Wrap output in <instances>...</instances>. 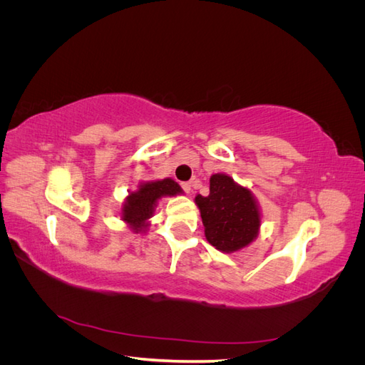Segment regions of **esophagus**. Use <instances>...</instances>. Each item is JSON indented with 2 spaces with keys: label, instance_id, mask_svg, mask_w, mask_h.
<instances>
[{
  "label": "esophagus",
  "instance_id": "obj_1",
  "mask_svg": "<svg viewBox=\"0 0 365 365\" xmlns=\"http://www.w3.org/2000/svg\"><path fill=\"white\" fill-rule=\"evenodd\" d=\"M181 187H182V190H184L185 193H190L193 185H192V182H182V184H181Z\"/></svg>",
  "mask_w": 365,
  "mask_h": 365
}]
</instances>
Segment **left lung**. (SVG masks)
I'll return each mask as SVG.
<instances>
[{
    "instance_id": "left-lung-1",
    "label": "left lung",
    "mask_w": 365,
    "mask_h": 365,
    "mask_svg": "<svg viewBox=\"0 0 365 365\" xmlns=\"http://www.w3.org/2000/svg\"><path fill=\"white\" fill-rule=\"evenodd\" d=\"M208 244L222 252L248 247L259 236L262 215L256 197L247 187L239 185L225 173L210 178V193L197 195Z\"/></svg>"
}]
</instances>
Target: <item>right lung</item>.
I'll return each mask as SVG.
<instances>
[{
  "label": "right lung",
  "instance_id": "obj_1",
  "mask_svg": "<svg viewBox=\"0 0 365 365\" xmlns=\"http://www.w3.org/2000/svg\"><path fill=\"white\" fill-rule=\"evenodd\" d=\"M182 195L180 184L172 178L158 181H143L135 192H130L121 205V220L134 231L145 233L149 228V219L155 213L157 202L163 196Z\"/></svg>",
  "mask_w": 365,
  "mask_h": 365
}]
</instances>
